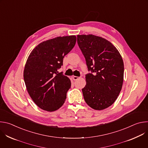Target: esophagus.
<instances>
[{
    "label": "esophagus",
    "mask_w": 148,
    "mask_h": 148,
    "mask_svg": "<svg viewBox=\"0 0 148 148\" xmlns=\"http://www.w3.org/2000/svg\"><path fill=\"white\" fill-rule=\"evenodd\" d=\"M72 78H73V79L74 80H77L78 79H79V78H81V77H77V76H73Z\"/></svg>",
    "instance_id": "esophagus-1"
}]
</instances>
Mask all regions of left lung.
<instances>
[{
	"mask_svg": "<svg viewBox=\"0 0 148 148\" xmlns=\"http://www.w3.org/2000/svg\"><path fill=\"white\" fill-rule=\"evenodd\" d=\"M77 43L86 58L88 70L84 98L95 110L110 107L123 84L124 66L116 48L107 40L92 34L77 35Z\"/></svg>",
	"mask_w": 148,
	"mask_h": 148,
	"instance_id": "left-lung-1",
	"label": "left lung"
}]
</instances>
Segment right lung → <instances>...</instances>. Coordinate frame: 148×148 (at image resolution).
I'll list each match as a JSON object with an SVG mask.
<instances>
[{"instance_id":"obj_1","label":"right lung","mask_w":148,"mask_h":148,"mask_svg":"<svg viewBox=\"0 0 148 148\" xmlns=\"http://www.w3.org/2000/svg\"><path fill=\"white\" fill-rule=\"evenodd\" d=\"M75 36L57 37L45 41L30 53L23 77L28 93L41 109L53 112L64 104L71 87L70 79L58 73L63 58L74 47Z\"/></svg>"}]
</instances>
